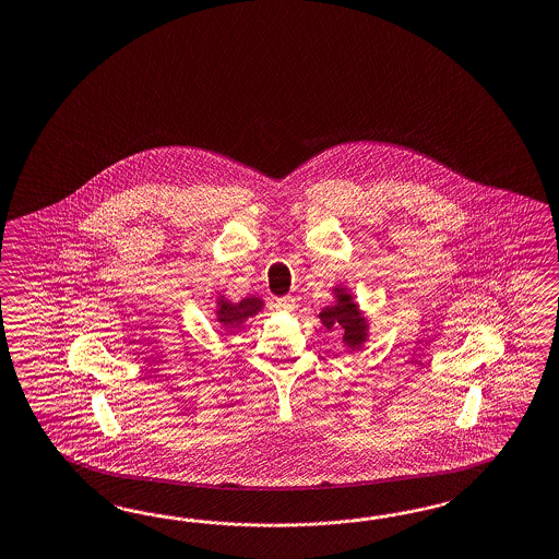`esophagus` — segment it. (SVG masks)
<instances>
[{"label": "esophagus", "instance_id": "1", "mask_svg": "<svg viewBox=\"0 0 559 559\" xmlns=\"http://www.w3.org/2000/svg\"><path fill=\"white\" fill-rule=\"evenodd\" d=\"M296 308V300L292 296H284L280 300H275V310L280 312H292Z\"/></svg>", "mask_w": 559, "mask_h": 559}]
</instances>
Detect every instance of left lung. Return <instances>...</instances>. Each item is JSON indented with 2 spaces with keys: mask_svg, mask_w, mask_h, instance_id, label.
<instances>
[{
  "mask_svg": "<svg viewBox=\"0 0 559 559\" xmlns=\"http://www.w3.org/2000/svg\"><path fill=\"white\" fill-rule=\"evenodd\" d=\"M334 292H336V304L326 306L320 312V320L329 330L332 326H341L344 330V343L355 350L367 338V322L358 312V306L353 301V296L344 287L343 289L336 287Z\"/></svg>",
  "mask_w": 559,
  "mask_h": 559,
  "instance_id": "8db88e82",
  "label": "left lung"
}]
</instances>
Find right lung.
Returning <instances> with one entry per match:
<instances>
[{
    "label": "right lung",
    "mask_w": 559,
    "mask_h": 559,
    "mask_svg": "<svg viewBox=\"0 0 559 559\" xmlns=\"http://www.w3.org/2000/svg\"><path fill=\"white\" fill-rule=\"evenodd\" d=\"M216 308V320L227 330L239 329L247 318L258 314L263 308L261 298H245L241 301H229L218 298Z\"/></svg>",
    "instance_id": "right-lung-1"
}]
</instances>
